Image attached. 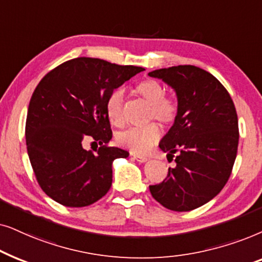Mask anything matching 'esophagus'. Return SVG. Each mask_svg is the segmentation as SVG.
Returning <instances> with one entry per match:
<instances>
[{"label": "esophagus", "mask_w": 262, "mask_h": 262, "mask_svg": "<svg viewBox=\"0 0 262 262\" xmlns=\"http://www.w3.org/2000/svg\"><path fill=\"white\" fill-rule=\"evenodd\" d=\"M133 158L135 160H138V162L140 163H146L148 160L147 157H144V156H139V155H133Z\"/></svg>", "instance_id": "obj_1"}]
</instances>
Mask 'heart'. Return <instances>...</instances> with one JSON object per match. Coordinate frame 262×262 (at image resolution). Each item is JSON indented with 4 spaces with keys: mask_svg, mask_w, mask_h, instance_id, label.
I'll use <instances>...</instances> for the list:
<instances>
[{
    "mask_svg": "<svg viewBox=\"0 0 262 262\" xmlns=\"http://www.w3.org/2000/svg\"><path fill=\"white\" fill-rule=\"evenodd\" d=\"M140 95L149 105L148 121H158L162 124H171L179 113V104L175 99L165 97V89L156 80H145L137 86ZM124 91L116 89L110 93L106 100V113L111 123L122 125L124 123L123 115ZM160 129L158 124L149 123L145 127H132L117 134L116 141L121 147L129 149L135 155H146L159 141Z\"/></svg>",
    "mask_w": 262,
    "mask_h": 262,
    "instance_id": "b5f03b06",
    "label": "heart"
}]
</instances>
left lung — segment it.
Here are the masks:
<instances>
[{
    "instance_id": "obj_1",
    "label": "left lung",
    "mask_w": 262,
    "mask_h": 262,
    "mask_svg": "<svg viewBox=\"0 0 262 262\" xmlns=\"http://www.w3.org/2000/svg\"><path fill=\"white\" fill-rule=\"evenodd\" d=\"M175 90L179 113L160 141L175 157L162 183L149 186L152 196L171 211L202 206L228 182L238 147V118L229 92L211 73L195 66H175L149 72Z\"/></svg>"
}]
</instances>
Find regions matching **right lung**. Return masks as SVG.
Returning <instances> with one entry per match:
<instances>
[{"instance_id": "1", "label": "right lung", "mask_w": 262, "mask_h": 262, "mask_svg": "<svg viewBox=\"0 0 262 262\" xmlns=\"http://www.w3.org/2000/svg\"><path fill=\"white\" fill-rule=\"evenodd\" d=\"M145 71L99 58L78 57L49 72L31 97L26 146L36 179L48 196L67 207L92 205L109 191L113 162L129 153L110 147L106 100L117 87ZM92 137L96 152L82 147Z\"/></svg>"}]
</instances>
